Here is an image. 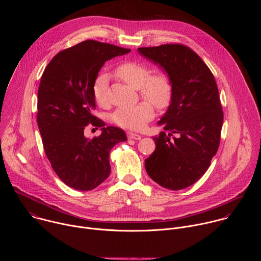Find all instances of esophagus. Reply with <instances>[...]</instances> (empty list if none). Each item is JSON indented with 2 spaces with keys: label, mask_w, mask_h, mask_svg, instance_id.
<instances>
[{
  "label": "esophagus",
  "mask_w": 261,
  "mask_h": 261,
  "mask_svg": "<svg viewBox=\"0 0 261 261\" xmlns=\"http://www.w3.org/2000/svg\"><path fill=\"white\" fill-rule=\"evenodd\" d=\"M127 136L129 139H134V140H139L141 138V136L139 134H136V133H133V132H127Z\"/></svg>",
  "instance_id": "obj_1"
}]
</instances>
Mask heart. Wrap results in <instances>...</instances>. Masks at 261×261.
<instances>
[{"label":"heart","mask_w":261,"mask_h":261,"mask_svg":"<svg viewBox=\"0 0 261 261\" xmlns=\"http://www.w3.org/2000/svg\"><path fill=\"white\" fill-rule=\"evenodd\" d=\"M151 73L148 66L137 62H125L119 65L116 75L128 84L138 89L142 98L152 102L157 108H166L172 99L173 88L170 77L164 72ZM108 75L99 74L93 85V96L95 101L102 107L108 104ZM142 101L131 107H119L113 115L114 122L127 129L140 130L154 118L153 105Z\"/></svg>","instance_id":"heart-1"}]
</instances>
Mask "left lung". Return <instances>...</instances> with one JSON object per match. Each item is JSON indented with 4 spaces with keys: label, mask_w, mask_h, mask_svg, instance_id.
<instances>
[{
    "label": "left lung",
    "mask_w": 261,
    "mask_h": 261,
    "mask_svg": "<svg viewBox=\"0 0 261 261\" xmlns=\"http://www.w3.org/2000/svg\"><path fill=\"white\" fill-rule=\"evenodd\" d=\"M138 51L164 69L173 88L158 122L164 131L153 138L156 148L144 160L145 170L162 187L181 190L204 174L218 151L223 124L218 87L212 71L188 46L163 44Z\"/></svg>",
    "instance_id": "8db88e82"
}]
</instances>
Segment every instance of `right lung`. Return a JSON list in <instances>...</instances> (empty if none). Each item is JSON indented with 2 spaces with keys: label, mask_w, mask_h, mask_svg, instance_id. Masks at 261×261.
<instances>
[{
  "label": "right lung",
  "mask_w": 261,
  "mask_h": 261,
  "mask_svg": "<svg viewBox=\"0 0 261 261\" xmlns=\"http://www.w3.org/2000/svg\"><path fill=\"white\" fill-rule=\"evenodd\" d=\"M130 49L86 40L56 55L46 66L38 89L37 124L44 152L57 175L69 187L89 191L110 173L109 153L126 141L125 132L92 115L96 108L93 85L104 63ZM92 124L101 134L90 140Z\"/></svg>",
  "instance_id": "right-lung-1"
}]
</instances>
